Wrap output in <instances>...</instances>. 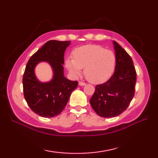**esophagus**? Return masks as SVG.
<instances>
[{"instance_id":"esophagus-1","label":"esophagus","mask_w":158,"mask_h":158,"mask_svg":"<svg viewBox=\"0 0 158 158\" xmlns=\"http://www.w3.org/2000/svg\"><path fill=\"white\" fill-rule=\"evenodd\" d=\"M85 84H86V83H84V82H82V81H79V85L80 86H83V85H85Z\"/></svg>"}]
</instances>
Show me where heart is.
Instances as JSON below:
<instances>
[{
    "label": "heart",
    "mask_w": 158,
    "mask_h": 158,
    "mask_svg": "<svg viewBox=\"0 0 158 158\" xmlns=\"http://www.w3.org/2000/svg\"><path fill=\"white\" fill-rule=\"evenodd\" d=\"M73 60H66V66L73 75L78 76L81 69L85 78L93 83L108 80L115 70L116 56L112 50L99 45H83L74 49Z\"/></svg>",
    "instance_id": "obj_1"
}]
</instances>
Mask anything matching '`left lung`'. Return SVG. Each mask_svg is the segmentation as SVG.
<instances>
[{
  "label": "left lung",
  "mask_w": 158,
  "mask_h": 158,
  "mask_svg": "<svg viewBox=\"0 0 158 158\" xmlns=\"http://www.w3.org/2000/svg\"><path fill=\"white\" fill-rule=\"evenodd\" d=\"M115 72L106 82L96 86L90 105L100 117H113L126 110L135 92L136 73L130 55L116 41Z\"/></svg>",
  "instance_id": "obj_1"
}]
</instances>
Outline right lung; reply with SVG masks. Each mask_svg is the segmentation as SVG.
I'll return each instance as SVG.
<instances>
[{
  "label": "right lung",
  "mask_w": 158,
  "mask_h": 158,
  "mask_svg": "<svg viewBox=\"0 0 158 158\" xmlns=\"http://www.w3.org/2000/svg\"><path fill=\"white\" fill-rule=\"evenodd\" d=\"M69 41L51 40L33 54L26 64L23 76V96L33 112L43 117L57 116L64 109L72 92L78 85L64 77V55ZM50 63L54 70L51 82L41 83L34 75V67L40 61Z\"/></svg>",
  "instance_id": "obj_1"
}]
</instances>
